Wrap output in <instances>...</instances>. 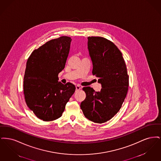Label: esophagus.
Masks as SVG:
<instances>
[{
	"label": "esophagus",
	"instance_id": "1",
	"mask_svg": "<svg viewBox=\"0 0 161 161\" xmlns=\"http://www.w3.org/2000/svg\"><path fill=\"white\" fill-rule=\"evenodd\" d=\"M75 87H76V90H77V91H79V90H80V89H81V86H80V85H78V84L75 86Z\"/></svg>",
	"mask_w": 161,
	"mask_h": 161
}]
</instances>
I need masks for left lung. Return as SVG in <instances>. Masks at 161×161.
Wrapping results in <instances>:
<instances>
[{"instance_id": "obj_1", "label": "left lung", "mask_w": 161, "mask_h": 161, "mask_svg": "<svg viewBox=\"0 0 161 161\" xmlns=\"http://www.w3.org/2000/svg\"><path fill=\"white\" fill-rule=\"evenodd\" d=\"M87 48L92 74L101 84L100 92L84 87L85 100L80 107L85 117L94 123H105L120 110L128 92L129 75L123 54L114 43L101 37H89Z\"/></svg>"}]
</instances>
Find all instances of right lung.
I'll return each mask as SVG.
<instances>
[{"label": "right lung", "instance_id": "1", "mask_svg": "<svg viewBox=\"0 0 161 161\" xmlns=\"http://www.w3.org/2000/svg\"><path fill=\"white\" fill-rule=\"evenodd\" d=\"M72 39L62 36L51 40L34 50L28 58L23 78L26 103L44 121L61 117L66 103L75 91L70 83L58 81L64 68Z\"/></svg>", "mask_w": 161, "mask_h": 161}]
</instances>
